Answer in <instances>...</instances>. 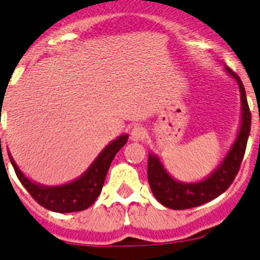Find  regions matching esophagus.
<instances>
[{
	"label": "esophagus",
	"instance_id": "esophagus-1",
	"mask_svg": "<svg viewBox=\"0 0 260 260\" xmlns=\"http://www.w3.org/2000/svg\"><path fill=\"white\" fill-rule=\"evenodd\" d=\"M146 136L145 128L140 127V125H136V127L132 128L131 131V138L132 141H142Z\"/></svg>",
	"mask_w": 260,
	"mask_h": 260
}]
</instances>
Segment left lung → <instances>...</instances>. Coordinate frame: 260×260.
Instances as JSON below:
<instances>
[{"instance_id": "obj_1", "label": "left lung", "mask_w": 260, "mask_h": 260, "mask_svg": "<svg viewBox=\"0 0 260 260\" xmlns=\"http://www.w3.org/2000/svg\"><path fill=\"white\" fill-rule=\"evenodd\" d=\"M226 72L238 82L241 102V119L239 133L225 158L213 169L212 173L203 180L196 183H185L174 179L164 168L157 155L148 153L147 176L148 184L156 200L165 207L171 210H186L215 200L222 194L235 179L240 164L245 153L246 142L250 133L251 114L249 110L246 94L240 77L231 71L228 66Z\"/></svg>"}]
</instances>
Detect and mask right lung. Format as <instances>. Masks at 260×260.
<instances>
[{"mask_svg": "<svg viewBox=\"0 0 260 260\" xmlns=\"http://www.w3.org/2000/svg\"><path fill=\"white\" fill-rule=\"evenodd\" d=\"M127 140L128 135L119 136L117 140L112 141L107 147H104L81 176L71 183L53 186L38 184L26 178L16 165L11 153L9 151L7 152L19 180L40 206L53 212L69 213L86 210L96 201L102 193L110 164L118 151L127 143Z\"/></svg>", "mask_w": 260, "mask_h": 260, "instance_id": "1", "label": "right lung"}]
</instances>
